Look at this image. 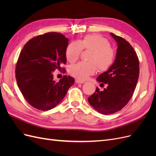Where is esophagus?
I'll list each match as a JSON object with an SVG mask.
<instances>
[{"instance_id": "1", "label": "esophagus", "mask_w": 156, "mask_h": 156, "mask_svg": "<svg viewBox=\"0 0 156 156\" xmlns=\"http://www.w3.org/2000/svg\"><path fill=\"white\" fill-rule=\"evenodd\" d=\"M75 82H76L77 83H79V84H83L85 83L84 81H81V80H79V79H75Z\"/></svg>"}]
</instances>
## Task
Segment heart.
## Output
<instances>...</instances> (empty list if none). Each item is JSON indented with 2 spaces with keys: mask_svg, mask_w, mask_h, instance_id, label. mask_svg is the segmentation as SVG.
Masks as SVG:
<instances>
[{
  "mask_svg": "<svg viewBox=\"0 0 156 156\" xmlns=\"http://www.w3.org/2000/svg\"><path fill=\"white\" fill-rule=\"evenodd\" d=\"M83 49L91 51L88 62H80L70 66L71 75L80 80H86L96 73L97 69L106 72L114 64L115 51L106 38L98 34H90L79 41L68 44L65 51L66 58L69 62H74L79 58Z\"/></svg>",
  "mask_w": 156,
  "mask_h": 156,
  "instance_id": "heart-1",
  "label": "heart"
}]
</instances>
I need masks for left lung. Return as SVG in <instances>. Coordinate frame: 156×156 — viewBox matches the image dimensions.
I'll return each instance as SVG.
<instances>
[{"instance_id": "obj_1", "label": "left lung", "mask_w": 156, "mask_h": 156, "mask_svg": "<svg viewBox=\"0 0 156 156\" xmlns=\"http://www.w3.org/2000/svg\"><path fill=\"white\" fill-rule=\"evenodd\" d=\"M118 45L116 58L107 72L99 75L97 81L107 88L98 87L88 98L90 105L103 115L121 110L131 98L139 76V61L133 47L123 37L111 33Z\"/></svg>"}]
</instances>
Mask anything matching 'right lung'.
<instances>
[{"mask_svg":"<svg viewBox=\"0 0 156 156\" xmlns=\"http://www.w3.org/2000/svg\"><path fill=\"white\" fill-rule=\"evenodd\" d=\"M68 41L60 33L48 32L30 39L21 51L16 68L17 83L27 101L37 109L56 107L75 83L66 75L58 82L53 80V72L66 63Z\"/></svg>","mask_w":156,"mask_h":156,"instance_id":"add662e5","label":"right lung"}]
</instances>
